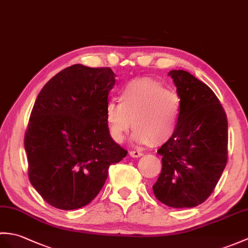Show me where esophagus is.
<instances>
[{
  "label": "esophagus",
  "mask_w": 248,
  "mask_h": 248,
  "mask_svg": "<svg viewBox=\"0 0 248 248\" xmlns=\"http://www.w3.org/2000/svg\"><path fill=\"white\" fill-rule=\"evenodd\" d=\"M130 155L132 157H140V156H142L143 153L140 150H132V151H130Z\"/></svg>",
  "instance_id": "esophagus-1"
}]
</instances>
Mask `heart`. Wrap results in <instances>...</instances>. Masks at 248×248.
Segmentation results:
<instances>
[{
	"instance_id": "heart-1",
	"label": "heart",
	"mask_w": 248,
	"mask_h": 248,
	"mask_svg": "<svg viewBox=\"0 0 248 248\" xmlns=\"http://www.w3.org/2000/svg\"><path fill=\"white\" fill-rule=\"evenodd\" d=\"M118 101L106 107L108 130L115 141L122 142L132 124V137L141 145H160L175 134L182 105L176 92L151 79H137L124 86Z\"/></svg>"
}]
</instances>
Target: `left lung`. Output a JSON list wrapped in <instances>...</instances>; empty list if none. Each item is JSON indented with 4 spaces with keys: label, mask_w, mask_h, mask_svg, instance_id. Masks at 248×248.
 I'll list each match as a JSON object with an SVG mask.
<instances>
[{
    "label": "left lung",
    "mask_w": 248,
    "mask_h": 248,
    "mask_svg": "<svg viewBox=\"0 0 248 248\" xmlns=\"http://www.w3.org/2000/svg\"><path fill=\"white\" fill-rule=\"evenodd\" d=\"M182 105L178 128L160 147L162 172L155 198L174 208L195 207L214 192L227 164L228 124L208 85L186 71H171Z\"/></svg>",
    "instance_id": "obj_1"
}]
</instances>
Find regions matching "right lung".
Listing matches in <instances>:
<instances>
[{"label": "right lung", "mask_w": 248, "mask_h": 248, "mask_svg": "<svg viewBox=\"0 0 248 248\" xmlns=\"http://www.w3.org/2000/svg\"><path fill=\"white\" fill-rule=\"evenodd\" d=\"M114 84L110 67L74 64L51 78L34 101L24 136L28 177L56 208L91 203L105 185L108 167L128 154L107 125Z\"/></svg>", "instance_id": "add662e5"}]
</instances>
